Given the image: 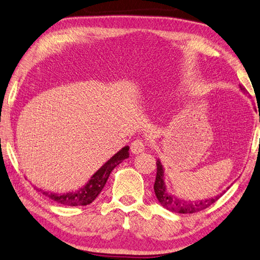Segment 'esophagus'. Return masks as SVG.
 <instances>
[{
	"label": "esophagus",
	"mask_w": 260,
	"mask_h": 260,
	"mask_svg": "<svg viewBox=\"0 0 260 260\" xmlns=\"http://www.w3.org/2000/svg\"><path fill=\"white\" fill-rule=\"evenodd\" d=\"M145 149H146L145 148V143H143L142 140L138 139V140L132 142V145H131V152L132 153L139 154V153L145 151Z\"/></svg>",
	"instance_id": "34e87169"
}]
</instances>
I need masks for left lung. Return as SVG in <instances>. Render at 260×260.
I'll use <instances>...</instances> for the list:
<instances>
[{"instance_id": "obj_1", "label": "left lung", "mask_w": 260, "mask_h": 260, "mask_svg": "<svg viewBox=\"0 0 260 260\" xmlns=\"http://www.w3.org/2000/svg\"><path fill=\"white\" fill-rule=\"evenodd\" d=\"M239 89L241 92H244V93L247 94V91L243 85H239ZM153 189L155 197L159 200L161 206L165 207V208L168 209L169 211L176 213H193L200 210H204L207 207H209L210 205L215 203V201H217L224 193L223 191L220 194L216 196L215 198H209L199 201H186L182 198L176 197L175 194L170 193L168 190H167V186L165 182V168L162 164H161L160 159L157 160V177H155Z\"/></svg>"}]
</instances>
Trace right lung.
Returning a JSON list of instances; mask_svg holds the SVG:
<instances>
[{"label": "right lung", "instance_id": "right-lung-1", "mask_svg": "<svg viewBox=\"0 0 260 260\" xmlns=\"http://www.w3.org/2000/svg\"><path fill=\"white\" fill-rule=\"evenodd\" d=\"M129 158V146L123 147L114 155L109 159L99 170H96L95 174L90 178V180L86 182L83 187L79 188L76 191H69L66 193H55L45 191L43 189H38L44 196H47L50 199L56 201L57 204L76 207V206H86L90 205L99 193L102 191L103 187L106 186L108 178L110 176L111 171L120 165L124 159Z\"/></svg>", "mask_w": 260, "mask_h": 260}]
</instances>
